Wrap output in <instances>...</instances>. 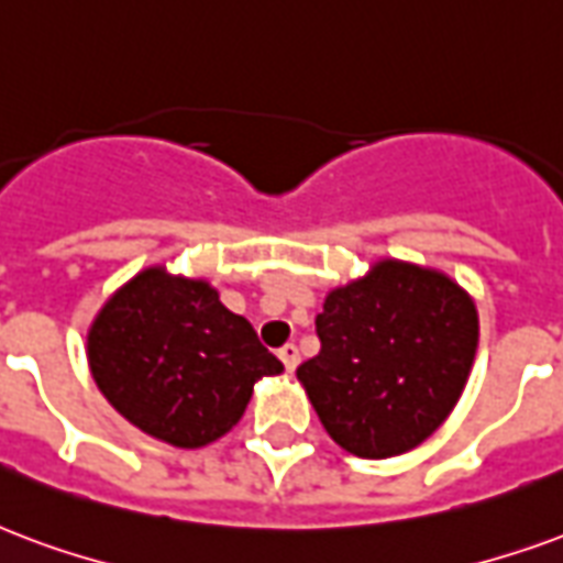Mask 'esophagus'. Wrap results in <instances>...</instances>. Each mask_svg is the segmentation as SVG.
<instances>
[{
  "label": "esophagus",
  "instance_id": "34e87169",
  "mask_svg": "<svg viewBox=\"0 0 563 563\" xmlns=\"http://www.w3.org/2000/svg\"><path fill=\"white\" fill-rule=\"evenodd\" d=\"M277 355H280L283 366H286L289 373H292L295 366H298V361H301V355H298V345H295V343H286V345H283V349H280V352H277Z\"/></svg>",
  "mask_w": 563,
  "mask_h": 563
}]
</instances>
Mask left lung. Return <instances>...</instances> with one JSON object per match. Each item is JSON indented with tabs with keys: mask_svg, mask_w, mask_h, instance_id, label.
Segmentation results:
<instances>
[{
	"mask_svg": "<svg viewBox=\"0 0 563 563\" xmlns=\"http://www.w3.org/2000/svg\"><path fill=\"white\" fill-rule=\"evenodd\" d=\"M298 382L328 435L364 460L418 448L448 420L477 352L472 295L435 268L382 260L316 316Z\"/></svg>",
	"mask_w": 563,
	"mask_h": 563,
	"instance_id": "8db88e82",
	"label": "left lung"
}]
</instances>
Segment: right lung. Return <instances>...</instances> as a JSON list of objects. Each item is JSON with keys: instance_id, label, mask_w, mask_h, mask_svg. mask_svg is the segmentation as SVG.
I'll return each instance as SVG.
<instances>
[{"instance_id": "add662e5", "label": "right lung", "mask_w": 563, "mask_h": 563, "mask_svg": "<svg viewBox=\"0 0 563 563\" xmlns=\"http://www.w3.org/2000/svg\"><path fill=\"white\" fill-rule=\"evenodd\" d=\"M89 369L112 409L173 448H206L241 420L283 364L206 280L140 271L89 328Z\"/></svg>"}]
</instances>
